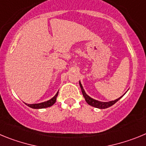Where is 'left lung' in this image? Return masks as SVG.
<instances>
[{
	"instance_id": "obj_1",
	"label": "left lung",
	"mask_w": 146,
	"mask_h": 146,
	"mask_svg": "<svg viewBox=\"0 0 146 146\" xmlns=\"http://www.w3.org/2000/svg\"><path fill=\"white\" fill-rule=\"evenodd\" d=\"M80 86L81 90H82V95H83V96H84L86 102H87L89 105H91V106H92V107H94V108H99V109H106V108L112 106V105H113L115 103L117 102H118V100H119V99L122 97V96H121V97L115 99V100H114V101L108 102H99V101H97V100H95V99H92V98H91L90 96H88L87 94H86V92H85L84 89H83V88H82V85H81L80 82Z\"/></svg>"
}]
</instances>
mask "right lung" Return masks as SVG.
I'll return each mask as SVG.
<instances>
[{
  "label": "right lung",
  "mask_w": 146,
  "mask_h": 146,
  "mask_svg": "<svg viewBox=\"0 0 146 146\" xmlns=\"http://www.w3.org/2000/svg\"><path fill=\"white\" fill-rule=\"evenodd\" d=\"M58 95V92H57V94H55V96H54L53 98H52V99L48 100V101L44 102L38 103V104H26L28 107L33 108V109H42V108H49V107L53 105L54 103L56 102V98H57Z\"/></svg>",
  "instance_id": "right-lung-1"
}]
</instances>
